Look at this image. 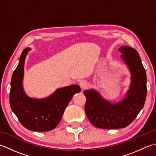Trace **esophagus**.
<instances>
[{"label": "esophagus", "instance_id": "obj_1", "mask_svg": "<svg viewBox=\"0 0 156 156\" xmlns=\"http://www.w3.org/2000/svg\"><path fill=\"white\" fill-rule=\"evenodd\" d=\"M80 88L82 89V90H85V89H87L88 87V83L87 81L86 80H82L80 82Z\"/></svg>", "mask_w": 156, "mask_h": 156}]
</instances>
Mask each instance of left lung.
Wrapping results in <instances>:
<instances>
[{
  "mask_svg": "<svg viewBox=\"0 0 156 156\" xmlns=\"http://www.w3.org/2000/svg\"><path fill=\"white\" fill-rule=\"evenodd\" d=\"M119 50L131 73V84L124 101L111 105L94 90L84 92L87 98L86 114L91 123L98 128L126 127L136 118L146 98V72L138 52L129 46H122Z\"/></svg>",
  "mask_w": 156,
  "mask_h": 156,
  "instance_id": "8db88e82",
  "label": "left lung"
}]
</instances>
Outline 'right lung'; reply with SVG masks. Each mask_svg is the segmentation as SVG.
Listing matches in <instances>:
<instances>
[{"mask_svg":"<svg viewBox=\"0 0 156 156\" xmlns=\"http://www.w3.org/2000/svg\"><path fill=\"white\" fill-rule=\"evenodd\" d=\"M30 48H25L13 72L11 82L9 102L12 111L20 122L29 130L48 131L60 121L65 108L73 96L81 89L78 85L59 88L49 97L41 100L29 98L22 87L25 57Z\"/></svg>","mask_w":156,"mask_h":156,"instance_id":"1","label":"right lung"}]
</instances>
